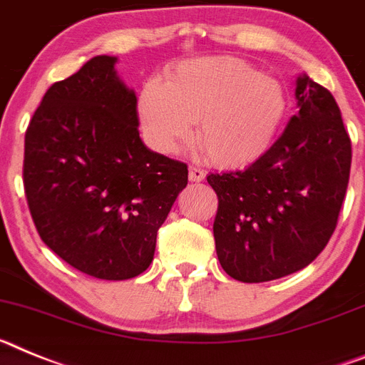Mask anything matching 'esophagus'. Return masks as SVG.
Wrapping results in <instances>:
<instances>
[{
	"label": "esophagus",
	"mask_w": 365,
	"mask_h": 365,
	"mask_svg": "<svg viewBox=\"0 0 365 365\" xmlns=\"http://www.w3.org/2000/svg\"><path fill=\"white\" fill-rule=\"evenodd\" d=\"M189 180L191 182H202V180H205V173L200 167H189Z\"/></svg>",
	"instance_id": "34e87169"
}]
</instances>
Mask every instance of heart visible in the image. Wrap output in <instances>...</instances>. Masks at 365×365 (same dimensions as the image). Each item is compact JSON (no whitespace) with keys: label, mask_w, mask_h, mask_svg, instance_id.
<instances>
[{"label":"heart","mask_w":365,"mask_h":365,"mask_svg":"<svg viewBox=\"0 0 365 365\" xmlns=\"http://www.w3.org/2000/svg\"><path fill=\"white\" fill-rule=\"evenodd\" d=\"M287 112L275 78L235 56H204L174 69L139 93L141 130L154 150L170 154L191 135L207 161L242 167L274 143Z\"/></svg>","instance_id":"heart-1"}]
</instances>
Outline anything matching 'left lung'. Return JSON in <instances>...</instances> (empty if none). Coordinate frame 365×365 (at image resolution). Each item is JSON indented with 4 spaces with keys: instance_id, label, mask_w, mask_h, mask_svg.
<instances>
[{
    "instance_id": "1",
    "label": "left lung",
    "mask_w": 365,
    "mask_h": 365,
    "mask_svg": "<svg viewBox=\"0 0 365 365\" xmlns=\"http://www.w3.org/2000/svg\"><path fill=\"white\" fill-rule=\"evenodd\" d=\"M296 101L299 112L255 163L207 176L218 196V261L242 283L309 266L338 224L349 183V134L331 91L307 75L297 77Z\"/></svg>"
}]
</instances>
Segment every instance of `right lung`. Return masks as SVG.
<instances>
[{
    "instance_id": "1",
    "label": "right lung",
    "mask_w": 365,
    "mask_h": 365,
    "mask_svg": "<svg viewBox=\"0 0 365 365\" xmlns=\"http://www.w3.org/2000/svg\"><path fill=\"white\" fill-rule=\"evenodd\" d=\"M117 56L88 60L43 95L25 132L24 187L38 235L91 277L143 274L187 165L139 138L138 97Z\"/></svg>"
}]
</instances>
